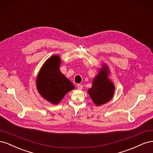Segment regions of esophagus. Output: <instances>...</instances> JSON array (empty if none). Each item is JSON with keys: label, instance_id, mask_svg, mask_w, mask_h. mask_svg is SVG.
<instances>
[{"label": "esophagus", "instance_id": "1", "mask_svg": "<svg viewBox=\"0 0 153 153\" xmlns=\"http://www.w3.org/2000/svg\"><path fill=\"white\" fill-rule=\"evenodd\" d=\"M77 87L78 89H83V85L80 84H77Z\"/></svg>", "mask_w": 153, "mask_h": 153}]
</instances>
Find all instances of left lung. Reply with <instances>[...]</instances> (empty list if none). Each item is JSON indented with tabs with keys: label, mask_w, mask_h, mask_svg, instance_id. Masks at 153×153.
Returning <instances> with one entry per match:
<instances>
[{
	"label": "left lung",
	"mask_w": 153,
	"mask_h": 153,
	"mask_svg": "<svg viewBox=\"0 0 153 153\" xmlns=\"http://www.w3.org/2000/svg\"><path fill=\"white\" fill-rule=\"evenodd\" d=\"M105 69L106 70V68ZM114 92V85L108 80L103 70H101L94 78L92 87L88 90L91 99L97 106L108 102L112 98Z\"/></svg>",
	"instance_id": "1"
}]
</instances>
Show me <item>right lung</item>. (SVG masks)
Instances as JSON below:
<instances>
[{
  "label": "right lung",
  "instance_id": "obj_1",
  "mask_svg": "<svg viewBox=\"0 0 153 153\" xmlns=\"http://www.w3.org/2000/svg\"><path fill=\"white\" fill-rule=\"evenodd\" d=\"M61 59L58 55L49 58L41 68L37 78L36 86L44 99L52 104H58L74 85L60 71Z\"/></svg>",
  "mask_w": 153,
  "mask_h": 153
}]
</instances>
